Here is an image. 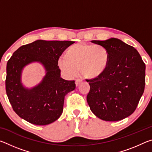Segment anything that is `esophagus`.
<instances>
[{
	"label": "esophagus",
	"instance_id": "1",
	"mask_svg": "<svg viewBox=\"0 0 152 152\" xmlns=\"http://www.w3.org/2000/svg\"><path fill=\"white\" fill-rule=\"evenodd\" d=\"M82 82V80H80V79H77V80H76V82H75V83H76V86H78Z\"/></svg>",
	"mask_w": 152,
	"mask_h": 152
}]
</instances>
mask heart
Returning <instances> with one entry per match:
<instances>
[{
    "instance_id": "b5f03b06",
    "label": "heart",
    "mask_w": 152,
    "mask_h": 152,
    "mask_svg": "<svg viewBox=\"0 0 152 152\" xmlns=\"http://www.w3.org/2000/svg\"><path fill=\"white\" fill-rule=\"evenodd\" d=\"M64 58L59 60L58 65L68 75H74L80 71L84 78L94 79L107 70L109 53L102 45L75 43L66 49Z\"/></svg>"
}]
</instances>
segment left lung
I'll use <instances>...</instances> for the list:
<instances>
[{"instance_id": "obj_1", "label": "left lung", "mask_w": 152, "mask_h": 152, "mask_svg": "<svg viewBox=\"0 0 152 152\" xmlns=\"http://www.w3.org/2000/svg\"><path fill=\"white\" fill-rule=\"evenodd\" d=\"M109 51L107 70L87 80L91 88L86 100L91 111L107 121H117L135 111L144 92L145 65L135 49L117 38L92 41Z\"/></svg>"}]
</instances>
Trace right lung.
Masks as SVG:
<instances>
[{"label":"right lung","mask_w":152,"mask_h":152,"mask_svg":"<svg viewBox=\"0 0 152 152\" xmlns=\"http://www.w3.org/2000/svg\"><path fill=\"white\" fill-rule=\"evenodd\" d=\"M72 41L37 40L22 45L13 53L7 64L6 92L14 111L32 124L45 125L54 122L63 112L64 97L76 88L75 81L60 77L58 60L64 51L73 44ZM39 62L46 74L32 89L21 83L24 67Z\"/></svg>","instance_id":"add662e5"}]
</instances>
